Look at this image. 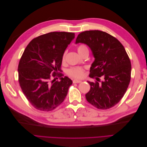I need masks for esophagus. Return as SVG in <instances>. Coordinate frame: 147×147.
Returning a JSON list of instances; mask_svg holds the SVG:
<instances>
[{"mask_svg":"<svg viewBox=\"0 0 147 147\" xmlns=\"http://www.w3.org/2000/svg\"><path fill=\"white\" fill-rule=\"evenodd\" d=\"M73 83H82V81L78 80H74Z\"/></svg>","mask_w":147,"mask_h":147,"instance_id":"obj_1","label":"esophagus"}]
</instances>
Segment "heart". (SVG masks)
<instances>
[{"label":"heart","instance_id":"obj_1","mask_svg":"<svg viewBox=\"0 0 147 147\" xmlns=\"http://www.w3.org/2000/svg\"><path fill=\"white\" fill-rule=\"evenodd\" d=\"M88 50V48L86 45H80L77 48V51L78 53H80L83 51ZM65 55H66V52L65 51L64 53V54L63 55V57H62V60L63 61H64L65 58ZM68 74L70 75V76H72L74 78H82L83 77L84 75V70L82 68L80 67H74V68H71L67 71Z\"/></svg>","mask_w":147,"mask_h":147}]
</instances>
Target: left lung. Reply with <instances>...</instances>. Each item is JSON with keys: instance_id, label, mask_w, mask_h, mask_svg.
I'll list each match as a JSON object with an SVG mask.
<instances>
[{"instance_id": "left-lung-1", "label": "left lung", "mask_w": 147, "mask_h": 147, "mask_svg": "<svg viewBox=\"0 0 147 147\" xmlns=\"http://www.w3.org/2000/svg\"><path fill=\"white\" fill-rule=\"evenodd\" d=\"M79 43L88 46L94 57L90 77L104 78L100 83L87 81L91 86L87 101L99 109L112 107L122 99L131 80V64L125 49L116 38L98 30L78 34L75 43Z\"/></svg>"}]
</instances>
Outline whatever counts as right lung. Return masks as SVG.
<instances>
[{
  "mask_svg": "<svg viewBox=\"0 0 147 147\" xmlns=\"http://www.w3.org/2000/svg\"><path fill=\"white\" fill-rule=\"evenodd\" d=\"M74 38L72 32H53L35 38L26 47L18 69L19 83L35 109L49 112L65 99L72 81L64 77L50 82V74L60 71L63 55Z\"/></svg>",
  "mask_w": 147,
  "mask_h": 147,
  "instance_id": "add662e5",
  "label": "right lung"
}]
</instances>
